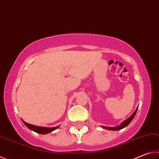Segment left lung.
<instances>
[{"instance_id":"obj_1","label":"left lung","mask_w":159,"mask_h":159,"mask_svg":"<svg viewBox=\"0 0 159 159\" xmlns=\"http://www.w3.org/2000/svg\"><path fill=\"white\" fill-rule=\"evenodd\" d=\"M137 110H138V108H137L136 110H135V111L134 112V113H133V115H131V116L129 118H128L127 120H126L125 121H124V122H123L122 124H121V125H120V126H116V127H107V126H106V127H104V126H103V127L106 128V129H107L112 130V131H117V130H120V129H123V128L126 127V126H127V125H129V124L131 122L132 120L134 119V117H135V114H136Z\"/></svg>"}]
</instances>
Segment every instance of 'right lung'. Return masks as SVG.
Segmentation results:
<instances>
[{
	"mask_svg": "<svg viewBox=\"0 0 159 159\" xmlns=\"http://www.w3.org/2000/svg\"><path fill=\"white\" fill-rule=\"evenodd\" d=\"M23 122L24 123V125L26 126L28 128H29L30 129L33 130V131L38 133V134H48V133L53 131H54V130H56L57 128L59 127V126H56V127H52V128L42 127V126H36L30 125V124H28L26 122H25L24 121H23Z\"/></svg>",
	"mask_w": 159,
	"mask_h": 159,
	"instance_id": "obj_1",
	"label": "right lung"
}]
</instances>
